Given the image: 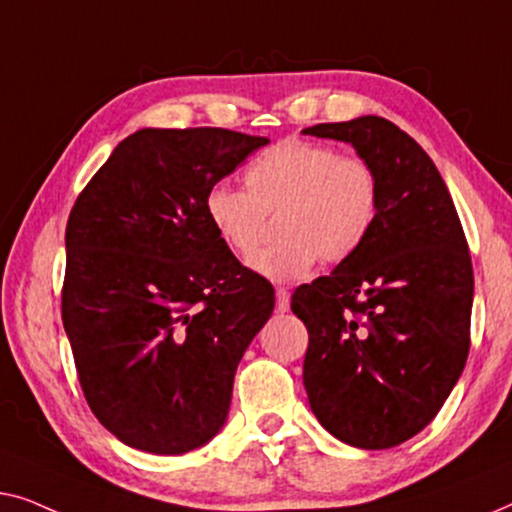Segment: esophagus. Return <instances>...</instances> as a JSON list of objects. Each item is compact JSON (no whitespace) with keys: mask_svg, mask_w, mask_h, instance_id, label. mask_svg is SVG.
<instances>
[{"mask_svg":"<svg viewBox=\"0 0 512 512\" xmlns=\"http://www.w3.org/2000/svg\"><path fill=\"white\" fill-rule=\"evenodd\" d=\"M276 311L278 313L290 311V292H287L285 287H278L276 290Z\"/></svg>","mask_w":512,"mask_h":512,"instance_id":"1","label":"esophagus"}]
</instances>
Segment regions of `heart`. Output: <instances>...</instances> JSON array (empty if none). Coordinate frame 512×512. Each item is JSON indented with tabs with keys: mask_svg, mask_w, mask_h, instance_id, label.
Here are the masks:
<instances>
[{
	"mask_svg": "<svg viewBox=\"0 0 512 512\" xmlns=\"http://www.w3.org/2000/svg\"><path fill=\"white\" fill-rule=\"evenodd\" d=\"M243 187L206 192V218L229 250L250 255L276 218L280 241L248 259L259 276L292 283L311 276L322 257L338 264L355 255L378 218L380 181L371 162L341 157L325 143L287 139L255 157Z\"/></svg>",
	"mask_w": 512,
	"mask_h": 512,
	"instance_id": "heart-1",
	"label": "heart"
}]
</instances>
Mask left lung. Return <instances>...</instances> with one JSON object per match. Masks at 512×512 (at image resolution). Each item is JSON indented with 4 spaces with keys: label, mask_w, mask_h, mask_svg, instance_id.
<instances>
[{
    "label": "left lung",
    "mask_w": 512,
    "mask_h": 512,
    "mask_svg": "<svg viewBox=\"0 0 512 512\" xmlns=\"http://www.w3.org/2000/svg\"><path fill=\"white\" fill-rule=\"evenodd\" d=\"M304 134L350 143L380 181L362 248L292 294V313L308 329V403L338 441L387 450L427 427L462 376L469 246L436 164L394 122L362 115Z\"/></svg>",
    "instance_id": "1"
}]
</instances>
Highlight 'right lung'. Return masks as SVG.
<instances>
[{
    "instance_id": "1",
    "label": "right lung",
    "mask_w": 512,
    "mask_h": 512,
    "mask_svg": "<svg viewBox=\"0 0 512 512\" xmlns=\"http://www.w3.org/2000/svg\"><path fill=\"white\" fill-rule=\"evenodd\" d=\"M266 136L146 127L71 208L62 322L92 413L129 448L185 455L225 427L234 373L276 294L206 218Z\"/></svg>"
}]
</instances>
